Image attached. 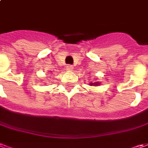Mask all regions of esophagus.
<instances>
[{"label": "esophagus", "instance_id": "obj_1", "mask_svg": "<svg viewBox=\"0 0 148 148\" xmlns=\"http://www.w3.org/2000/svg\"><path fill=\"white\" fill-rule=\"evenodd\" d=\"M66 68H67V70H68V71H72V69H73V67H72V65L68 64V65L66 66Z\"/></svg>", "mask_w": 148, "mask_h": 148}]
</instances>
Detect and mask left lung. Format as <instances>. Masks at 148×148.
I'll return each mask as SVG.
<instances>
[{
  "mask_svg": "<svg viewBox=\"0 0 148 148\" xmlns=\"http://www.w3.org/2000/svg\"><path fill=\"white\" fill-rule=\"evenodd\" d=\"M99 82H94V83H90V85H94V86H98L99 85Z\"/></svg>",
  "mask_w": 148,
  "mask_h": 148,
  "instance_id": "8db88e82",
  "label": "left lung"
}]
</instances>
